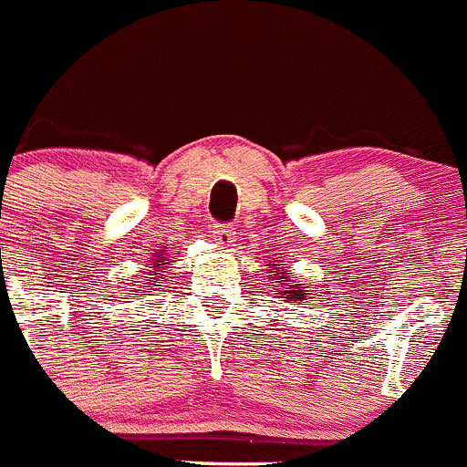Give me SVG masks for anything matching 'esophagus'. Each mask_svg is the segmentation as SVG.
Returning <instances> with one entry per match:
<instances>
[{
  "instance_id": "obj_1",
  "label": "esophagus",
  "mask_w": 467,
  "mask_h": 467,
  "mask_svg": "<svg viewBox=\"0 0 467 467\" xmlns=\"http://www.w3.org/2000/svg\"><path fill=\"white\" fill-rule=\"evenodd\" d=\"M213 241L220 247H231L236 241V231L231 229L229 224H215L213 226Z\"/></svg>"
}]
</instances>
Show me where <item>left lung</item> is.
Instances as JSON below:
<instances>
[{
  "mask_svg": "<svg viewBox=\"0 0 467 467\" xmlns=\"http://www.w3.org/2000/svg\"><path fill=\"white\" fill-rule=\"evenodd\" d=\"M273 273H277V270H273ZM277 275H279V279H282V282L288 284V288H297V291H282V293H293V296H297V297H300V300H303L305 293L300 291V286H297V284H293V279H288V277H291V273H288V270H286V277H284V273H277Z\"/></svg>",
  "mask_w": 467,
  "mask_h": 467,
  "instance_id": "left-lung-1",
  "label": "left lung"
}]
</instances>
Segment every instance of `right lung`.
Instances as JSON below:
<instances>
[{
    "instance_id": "add662e5",
    "label": "right lung",
    "mask_w": 467,
    "mask_h": 467,
    "mask_svg": "<svg viewBox=\"0 0 467 467\" xmlns=\"http://www.w3.org/2000/svg\"><path fill=\"white\" fill-rule=\"evenodd\" d=\"M162 261H167V256H158V264H155V261H153V264H150V268H153V270H150V275H155V277H158V275H160V270H155V268H162ZM155 277H149V279H146V284H150V282H153V279ZM137 286H140L141 288V284H137ZM153 286H155V284H153ZM158 286H160V284H158ZM137 293V291H135Z\"/></svg>"
}]
</instances>
